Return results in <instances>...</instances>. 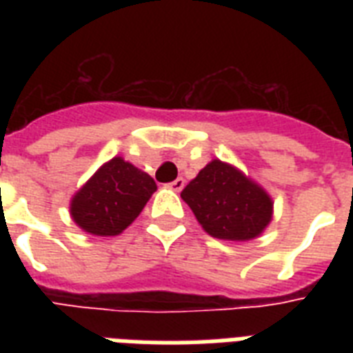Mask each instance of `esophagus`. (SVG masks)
<instances>
[{
	"label": "esophagus",
	"instance_id": "1",
	"mask_svg": "<svg viewBox=\"0 0 353 353\" xmlns=\"http://www.w3.org/2000/svg\"><path fill=\"white\" fill-rule=\"evenodd\" d=\"M168 187H170L172 190H176V192H181L183 187H185V179H183V177H177L176 181H172Z\"/></svg>",
	"mask_w": 353,
	"mask_h": 353
}]
</instances>
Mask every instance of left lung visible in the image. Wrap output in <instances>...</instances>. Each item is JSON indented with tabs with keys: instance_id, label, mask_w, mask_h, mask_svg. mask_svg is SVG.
Listing matches in <instances>:
<instances>
[{
	"instance_id": "1",
	"label": "left lung",
	"mask_w": 353,
	"mask_h": 353,
	"mask_svg": "<svg viewBox=\"0 0 353 353\" xmlns=\"http://www.w3.org/2000/svg\"><path fill=\"white\" fill-rule=\"evenodd\" d=\"M183 201L214 238L247 241L263 232L273 218V199L258 183L220 159L210 161L183 188Z\"/></svg>"
}]
</instances>
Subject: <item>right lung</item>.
Returning a JSON list of instances; mask_svg holds the SVG:
<instances>
[{
    "mask_svg": "<svg viewBox=\"0 0 353 353\" xmlns=\"http://www.w3.org/2000/svg\"><path fill=\"white\" fill-rule=\"evenodd\" d=\"M155 190L157 185L146 172L113 157L74 194L69 210L82 231L117 236L132 225Z\"/></svg>",
    "mask_w": 353,
    "mask_h": 353,
    "instance_id": "add662e5",
    "label": "right lung"
}]
</instances>
